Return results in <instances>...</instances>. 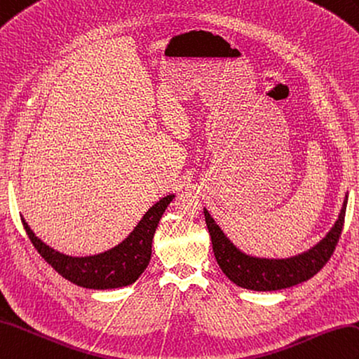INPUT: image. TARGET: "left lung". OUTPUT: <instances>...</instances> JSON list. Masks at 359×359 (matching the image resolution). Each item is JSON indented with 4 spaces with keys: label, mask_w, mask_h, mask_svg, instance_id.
Instances as JSON below:
<instances>
[{
    "label": "left lung",
    "mask_w": 359,
    "mask_h": 359,
    "mask_svg": "<svg viewBox=\"0 0 359 359\" xmlns=\"http://www.w3.org/2000/svg\"><path fill=\"white\" fill-rule=\"evenodd\" d=\"M347 196L341 208L338 220L318 245L309 251L290 258H258L251 257L232 243L206 210L205 220L210 231L215 260L226 277L237 286L251 290H280L292 287L312 278L326 264L335 251L341 231L344 226Z\"/></svg>",
    "instance_id": "8db88e82"
}]
</instances>
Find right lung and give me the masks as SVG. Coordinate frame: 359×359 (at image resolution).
Returning <instances> with one entry per match:
<instances>
[{
	"label": "right lung",
	"mask_w": 359,
	"mask_h": 359,
	"mask_svg": "<svg viewBox=\"0 0 359 359\" xmlns=\"http://www.w3.org/2000/svg\"><path fill=\"white\" fill-rule=\"evenodd\" d=\"M172 198V194L166 196L149 208L122 243L110 251L88 257H72L55 251L35 236L26 220L22 217L21 220L39 255L65 280L87 289H116L133 285L147 269L156 228Z\"/></svg>",
	"instance_id": "add662e5"
}]
</instances>
